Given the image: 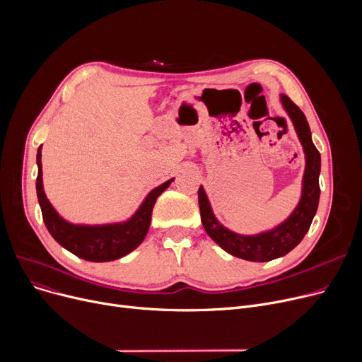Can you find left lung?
<instances>
[{
	"label": "left lung",
	"mask_w": 362,
	"mask_h": 362,
	"mask_svg": "<svg viewBox=\"0 0 362 362\" xmlns=\"http://www.w3.org/2000/svg\"><path fill=\"white\" fill-rule=\"evenodd\" d=\"M280 103L292 120L303 154H305V170H303L302 176L300 198L293 211L269 230L255 235H242L227 229L218 221L202 185L198 191L201 221L208 236L226 252L246 261L264 262L291 252L308 232L318 206L321 157L318 149L313 144L310 124L305 119V114L291 101L288 95L280 93Z\"/></svg>",
	"instance_id": "left-lung-1"
}]
</instances>
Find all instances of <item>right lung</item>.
Masks as SVG:
<instances>
[{"instance_id":"1","label":"right lung","mask_w":362,"mask_h":362,"mask_svg":"<svg viewBox=\"0 0 362 362\" xmlns=\"http://www.w3.org/2000/svg\"><path fill=\"white\" fill-rule=\"evenodd\" d=\"M41 158L42 145L37 148L36 154V194L47 229L69 252L92 262L114 261L135 251L149 230L152 208H154L157 198L175 180L173 177L152 189L136 208V211L123 221L104 224L71 223L59 214L45 195Z\"/></svg>"}]
</instances>
